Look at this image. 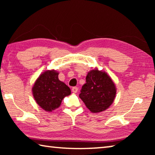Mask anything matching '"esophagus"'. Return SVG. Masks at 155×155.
<instances>
[{
  "instance_id": "34e87169",
  "label": "esophagus",
  "mask_w": 155,
  "mask_h": 155,
  "mask_svg": "<svg viewBox=\"0 0 155 155\" xmlns=\"http://www.w3.org/2000/svg\"><path fill=\"white\" fill-rule=\"evenodd\" d=\"M72 90L73 93H77L78 91V87H73L72 89Z\"/></svg>"
}]
</instances>
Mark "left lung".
<instances>
[{"label": "left lung", "instance_id": "1", "mask_svg": "<svg viewBox=\"0 0 155 155\" xmlns=\"http://www.w3.org/2000/svg\"><path fill=\"white\" fill-rule=\"evenodd\" d=\"M116 88L105 72L94 69L87 73L79 97L92 113L105 111L114 102Z\"/></svg>", "mask_w": 155, "mask_h": 155}]
</instances>
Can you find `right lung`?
I'll return each mask as SVG.
<instances>
[{
	"label": "right lung",
	"instance_id": "1",
	"mask_svg": "<svg viewBox=\"0 0 155 155\" xmlns=\"http://www.w3.org/2000/svg\"><path fill=\"white\" fill-rule=\"evenodd\" d=\"M58 75L55 70H46L40 75L32 88L36 103L46 111L58 108L62 100L71 94L70 87L59 80Z\"/></svg>",
	"mask_w": 155,
	"mask_h": 155
}]
</instances>
